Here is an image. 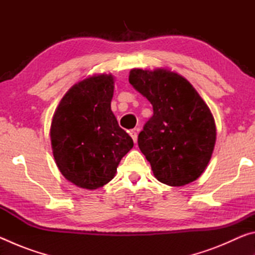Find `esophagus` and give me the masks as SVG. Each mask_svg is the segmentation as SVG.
Segmentation results:
<instances>
[{
    "label": "esophagus",
    "mask_w": 255,
    "mask_h": 255,
    "mask_svg": "<svg viewBox=\"0 0 255 255\" xmlns=\"http://www.w3.org/2000/svg\"><path fill=\"white\" fill-rule=\"evenodd\" d=\"M129 135H130V137L132 138L133 143H137V131L136 130H131L130 132H129Z\"/></svg>",
    "instance_id": "1"
}]
</instances>
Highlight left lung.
<instances>
[{"instance_id":"1","label":"left lung","mask_w":255,"mask_h":255,"mask_svg":"<svg viewBox=\"0 0 255 255\" xmlns=\"http://www.w3.org/2000/svg\"><path fill=\"white\" fill-rule=\"evenodd\" d=\"M129 83L153 106L138 146L159 182L182 187L204 173L216 143V125L206 102L178 73L133 68Z\"/></svg>"}]
</instances>
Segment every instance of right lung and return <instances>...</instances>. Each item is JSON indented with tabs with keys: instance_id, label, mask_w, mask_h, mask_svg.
Returning <instances> with one entry per match:
<instances>
[{
	"instance_id": "obj_1",
	"label": "right lung",
	"mask_w": 255,
	"mask_h": 255,
	"mask_svg": "<svg viewBox=\"0 0 255 255\" xmlns=\"http://www.w3.org/2000/svg\"><path fill=\"white\" fill-rule=\"evenodd\" d=\"M114 88L111 74L90 76L68 90L54 114L50 140L56 165L80 188L107 184L133 146L111 111Z\"/></svg>"
}]
</instances>
